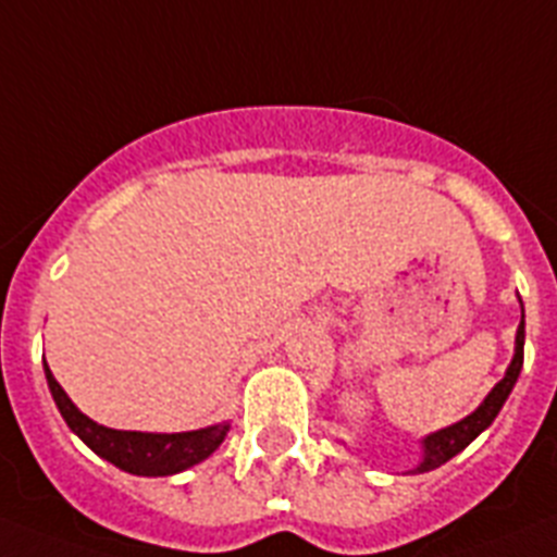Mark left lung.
Here are the masks:
<instances>
[{
    "instance_id": "obj_1",
    "label": "left lung",
    "mask_w": 557,
    "mask_h": 557,
    "mask_svg": "<svg viewBox=\"0 0 557 557\" xmlns=\"http://www.w3.org/2000/svg\"><path fill=\"white\" fill-rule=\"evenodd\" d=\"M521 311H524V308H521ZM521 364H524V313H521V325L519 331H516V352H512V361L510 367H507L505 379L493 386L491 393H487V398L482 400V404L468 414V418H462L459 423L446 425V429H440V432L423 437V459H420V466L414 468V473L434 471V468H440L451 457H457L462 448L471 446L473 440L485 432L487 425L496 420L502 406H505L507 395L512 393L516 381H519Z\"/></svg>"
}]
</instances>
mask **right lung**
<instances>
[{
    "label": "right lung",
    "mask_w": 557,
    "mask_h": 557,
    "mask_svg": "<svg viewBox=\"0 0 557 557\" xmlns=\"http://www.w3.org/2000/svg\"><path fill=\"white\" fill-rule=\"evenodd\" d=\"M45 375L50 384L52 400L58 412L66 420L72 432L84 440L86 446L98 457L109 459L111 466H117L125 473L137 476H171V473L187 471L198 466L201 459L210 457L215 448L224 443L230 423H215L196 432H176V434H153V432H120L109 425L95 423L86 418L81 409L70 400V395L61 389L55 375L50 372L45 361Z\"/></svg>",
    "instance_id": "right-lung-1"
}]
</instances>
